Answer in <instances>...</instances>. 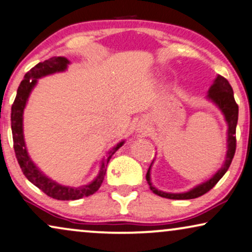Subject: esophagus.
<instances>
[{
	"label": "esophagus",
	"instance_id": "obj_1",
	"mask_svg": "<svg viewBox=\"0 0 252 252\" xmlns=\"http://www.w3.org/2000/svg\"><path fill=\"white\" fill-rule=\"evenodd\" d=\"M137 131L139 133H142V135H146L147 132H149V126H147L146 122H144V121H140V122L137 124Z\"/></svg>",
	"mask_w": 252,
	"mask_h": 252
}]
</instances>
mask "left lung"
I'll use <instances>...</instances> for the list:
<instances>
[{
	"instance_id": "8db88e82",
	"label": "left lung",
	"mask_w": 252,
	"mask_h": 252,
	"mask_svg": "<svg viewBox=\"0 0 252 252\" xmlns=\"http://www.w3.org/2000/svg\"><path fill=\"white\" fill-rule=\"evenodd\" d=\"M206 99L216 105L218 108L220 109V112L222 113L224 117V121L227 123V152L226 158L221 166V168L217 170V173L210 177L209 180H206L205 182H202L200 184H197L196 187H193L192 189L184 191V192H166V191L157 189L153 186L152 181H151V168L154 160L151 163L149 170L146 173V181L149 183L150 189L153 191V193L158 194V196L163 197V198H169V199H193L197 197L203 196L204 193H206L207 191H210L216 184L219 182L221 177H222L226 172L229 168L231 160H233L234 154H235L236 150V126H237V119H239V106L235 102L234 99V92L231 89L230 84L228 83L226 78H223L222 76L218 75L216 79L213 80L212 85L210 86L209 91H207Z\"/></svg>"
}]
</instances>
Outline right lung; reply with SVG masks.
Masks as SVG:
<instances>
[{"instance_id": "right-lung-1", "label": "right lung", "mask_w": 252, "mask_h": 252, "mask_svg": "<svg viewBox=\"0 0 252 252\" xmlns=\"http://www.w3.org/2000/svg\"><path fill=\"white\" fill-rule=\"evenodd\" d=\"M70 61L63 56H56L46 61L40 62L30 70L24 76L21 85L17 90V95L13 105L11 107V130L13 138V149H15L16 158L21 166L22 172L26 176L30 182L34 184L36 188L43 191L47 196L52 197L58 200H76L83 197L91 196L98 191L101 186L103 177L106 175L107 165H108L110 158L113 154L120 149L124 144V140L117 143L112 150L107 152L106 157L100 161V168L98 175L90 183L84 184L80 187H69L60 184L46 175L38 166L33 162L26 149L24 139V128H23V120H24V109L28 103L29 96L31 94L32 90L38 83V79L42 77L53 75L56 72H63L68 69Z\"/></svg>"}]
</instances>
